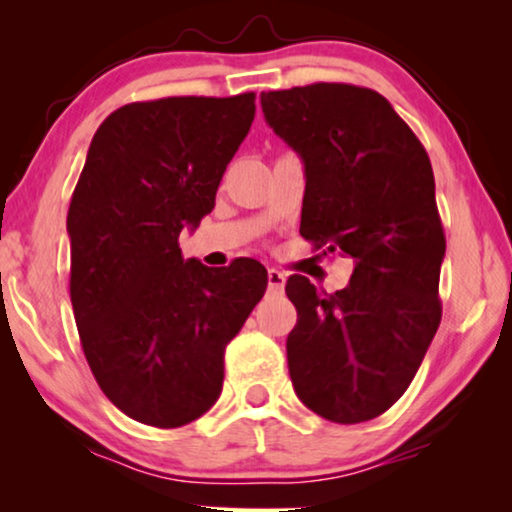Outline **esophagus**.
I'll list each match as a JSON object with an SVG mask.
<instances>
[{"label":"esophagus","instance_id":"1","mask_svg":"<svg viewBox=\"0 0 512 512\" xmlns=\"http://www.w3.org/2000/svg\"><path fill=\"white\" fill-rule=\"evenodd\" d=\"M284 284H286L284 272L277 270V268H270L268 270V286H270V291H282Z\"/></svg>","mask_w":512,"mask_h":512}]
</instances>
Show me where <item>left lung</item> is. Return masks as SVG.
Returning <instances> with one entry per match:
<instances>
[{
  "instance_id": "left-lung-1",
  "label": "left lung",
  "mask_w": 512,
  "mask_h": 512,
  "mask_svg": "<svg viewBox=\"0 0 512 512\" xmlns=\"http://www.w3.org/2000/svg\"><path fill=\"white\" fill-rule=\"evenodd\" d=\"M265 121L305 163L300 235L354 258L342 291L286 282L298 321L286 359L300 401L359 424L410 387L438 331L445 233L436 181L410 125L380 93L310 83L261 95Z\"/></svg>"
}]
</instances>
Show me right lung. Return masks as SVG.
<instances>
[{
    "instance_id": "right-lung-1",
    "label": "right lung",
    "mask_w": 512,
    "mask_h": 512,
    "mask_svg": "<svg viewBox=\"0 0 512 512\" xmlns=\"http://www.w3.org/2000/svg\"><path fill=\"white\" fill-rule=\"evenodd\" d=\"M256 93L163 97L97 128L67 212L69 296L104 396L137 422L177 429L212 408L223 354L263 298L254 258L184 261L179 233L214 209L256 114Z\"/></svg>"
}]
</instances>
